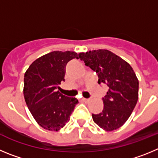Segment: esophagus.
<instances>
[{"instance_id":"1","label":"esophagus","mask_w":158,"mask_h":158,"mask_svg":"<svg viewBox=\"0 0 158 158\" xmlns=\"http://www.w3.org/2000/svg\"><path fill=\"white\" fill-rule=\"evenodd\" d=\"M82 101H83V102H89V98H82Z\"/></svg>"}]
</instances>
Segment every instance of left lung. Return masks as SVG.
<instances>
[{"instance_id":"obj_1","label":"left lung","mask_w":158,"mask_h":158,"mask_svg":"<svg viewBox=\"0 0 158 158\" xmlns=\"http://www.w3.org/2000/svg\"><path fill=\"white\" fill-rule=\"evenodd\" d=\"M98 77V84L108 86L102 98L104 109L92 114L93 120L103 130L119 128L127 121L139 98V80L128 63L107 49L79 53V57Z\"/></svg>"}]
</instances>
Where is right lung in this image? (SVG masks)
<instances>
[{
  "label": "right lung",
  "instance_id": "add662e5",
  "mask_svg": "<svg viewBox=\"0 0 158 158\" xmlns=\"http://www.w3.org/2000/svg\"><path fill=\"white\" fill-rule=\"evenodd\" d=\"M78 54L72 51H53L35 60L24 74L23 95L37 123L49 131H58L70 120L78 104L57 90L64 81L65 67Z\"/></svg>",
  "mask_w": 158,
  "mask_h": 158
}]
</instances>
